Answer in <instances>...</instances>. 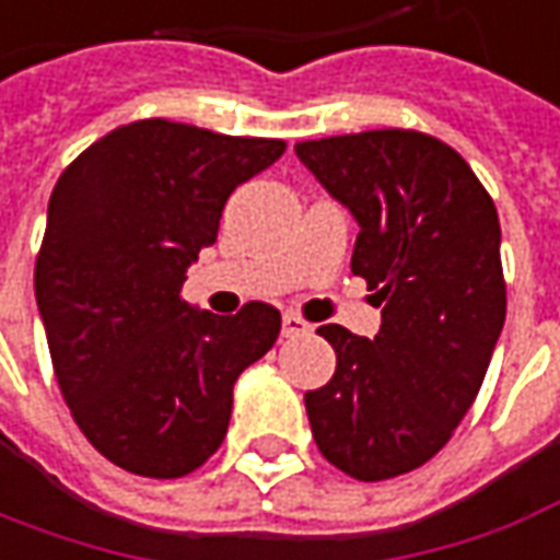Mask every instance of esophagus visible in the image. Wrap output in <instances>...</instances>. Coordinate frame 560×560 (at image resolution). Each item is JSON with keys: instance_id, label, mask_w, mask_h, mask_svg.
<instances>
[{"instance_id": "34e87169", "label": "esophagus", "mask_w": 560, "mask_h": 560, "mask_svg": "<svg viewBox=\"0 0 560 560\" xmlns=\"http://www.w3.org/2000/svg\"><path fill=\"white\" fill-rule=\"evenodd\" d=\"M304 331H311V326H307L299 314H283V335H287V338H299Z\"/></svg>"}]
</instances>
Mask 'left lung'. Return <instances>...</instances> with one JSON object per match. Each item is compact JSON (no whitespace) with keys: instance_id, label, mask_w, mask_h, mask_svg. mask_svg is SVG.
<instances>
[{"instance_id":"8db88e82","label":"left lung","mask_w":560,"mask_h":560,"mask_svg":"<svg viewBox=\"0 0 560 560\" xmlns=\"http://www.w3.org/2000/svg\"><path fill=\"white\" fill-rule=\"evenodd\" d=\"M295 155L360 234L350 271L381 331L319 326L335 375L304 393L317 448L360 481L423 466L464 420L506 319L500 219L451 145L415 130L299 142Z\"/></svg>"}]
</instances>
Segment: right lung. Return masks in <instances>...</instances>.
<instances>
[{
    "instance_id": "1",
    "label": "right lung",
    "mask_w": 560,
    "mask_h": 560,
    "mask_svg": "<svg viewBox=\"0 0 560 560\" xmlns=\"http://www.w3.org/2000/svg\"><path fill=\"white\" fill-rule=\"evenodd\" d=\"M283 152V140L149 118L94 142L54 185L38 317L72 418L127 472L179 479L207 464L237 377L280 335L271 304L215 317L179 292L231 191Z\"/></svg>"
}]
</instances>
